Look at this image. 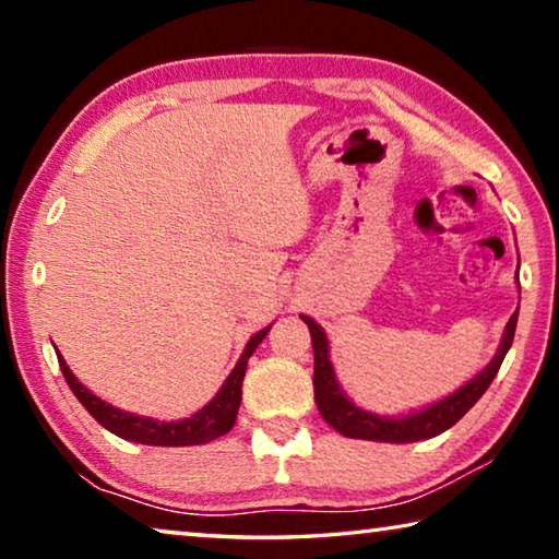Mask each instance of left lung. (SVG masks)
Returning a JSON list of instances; mask_svg holds the SVG:
<instances>
[{"label": "left lung", "mask_w": 559, "mask_h": 559, "mask_svg": "<svg viewBox=\"0 0 559 559\" xmlns=\"http://www.w3.org/2000/svg\"><path fill=\"white\" fill-rule=\"evenodd\" d=\"M306 325L310 330V337H313V355H316V372H313V386H316V404L323 419L333 427L337 433H343L347 439H367V441H390V443H412V441H424L431 437H439L447 429H451L463 414H466L473 404H476L484 392L493 382L498 374L500 365H503V357L508 355L510 345H513L515 337V325H518V310L510 316L503 340H500V347L496 357L480 370L471 382H466L449 396H443L441 402L424 406L419 412L404 414V416H382L372 414L355 406L347 400L345 392L340 390L337 377L333 370V362H330V349H328V337L325 330L320 328L313 318L302 316Z\"/></svg>", "instance_id": "left-lung-1"}]
</instances>
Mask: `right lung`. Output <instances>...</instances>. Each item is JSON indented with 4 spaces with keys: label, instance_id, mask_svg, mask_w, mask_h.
<instances>
[{
    "label": "right lung",
    "instance_id": "1",
    "mask_svg": "<svg viewBox=\"0 0 559 559\" xmlns=\"http://www.w3.org/2000/svg\"><path fill=\"white\" fill-rule=\"evenodd\" d=\"M269 330L271 325L259 330V333L246 343L239 362H236L231 374L226 377V382L222 384V390L216 392L214 400L206 406H202L197 414L189 416V419H179V421H157V419H150V416L128 414L118 409V406L98 400L88 386H83L79 380H75L61 353H56V357H59L61 372L66 377V382H69L71 392L75 394V400L86 406L93 419H96L100 427H106L110 433L135 443H147V447H200V443H210L214 439L224 437L226 431H231L236 421V412H239V404H241V384L246 374V362H249L253 349L261 345V340L269 335Z\"/></svg>",
    "mask_w": 559,
    "mask_h": 559
}]
</instances>
